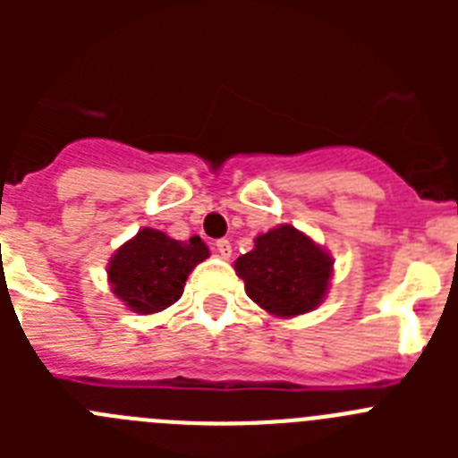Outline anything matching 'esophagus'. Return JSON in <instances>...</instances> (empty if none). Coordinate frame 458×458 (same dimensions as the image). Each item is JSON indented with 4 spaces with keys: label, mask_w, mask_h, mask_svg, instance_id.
<instances>
[{
    "label": "esophagus",
    "mask_w": 458,
    "mask_h": 458,
    "mask_svg": "<svg viewBox=\"0 0 458 458\" xmlns=\"http://www.w3.org/2000/svg\"><path fill=\"white\" fill-rule=\"evenodd\" d=\"M216 250H217V254H220L222 259L232 257V242L226 241V238H220V241H216Z\"/></svg>",
    "instance_id": "esophagus-1"
}]
</instances>
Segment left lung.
<instances>
[{"label": "left lung", "instance_id": "obj_1", "mask_svg": "<svg viewBox=\"0 0 458 458\" xmlns=\"http://www.w3.org/2000/svg\"><path fill=\"white\" fill-rule=\"evenodd\" d=\"M245 293L275 317H298L314 310L333 277V259L317 242L282 225L261 233L254 250L233 264Z\"/></svg>", "mask_w": 458, "mask_h": 458}]
</instances>
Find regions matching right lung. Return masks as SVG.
Instances as JSON below:
<instances>
[{"label": "right lung", "mask_w": 458, "mask_h": 458, "mask_svg": "<svg viewBox=\"0 0 458 458\" xmlns=\"http://www.w3.org/2000/svg\"><path fill=\"white\" fill-rule=\"evenodd\" d=\"M206 257L208 248L199 236L174 241L147 226L116 250L107 266L109 284L132 311L156 314L179 301L188 275Z\"/></svg>", "instance_id": "add662e5"}]
</instances>
